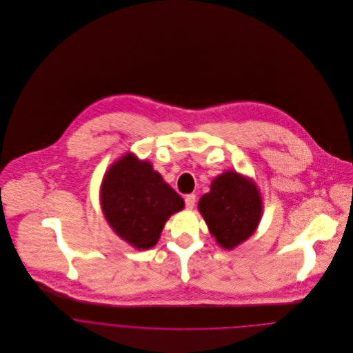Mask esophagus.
<instances>
[{
	"label": "esophagus",
	"mask_w": 353,
	"mask_h": 353,
	"mask_svg": "<svg viewBox=\"0 0 353 353\" xmlns=\"http://www.w3.org/2000/svg\"><path fill=\"white\" fill-rule=\"evenodd\" d=\"M195 195L194 194H188V195H185V198H184V202H185V208L187 209H192L194 208V205H195Z\"/></svg>",
	"instance_id": "1"
}]
</instances>
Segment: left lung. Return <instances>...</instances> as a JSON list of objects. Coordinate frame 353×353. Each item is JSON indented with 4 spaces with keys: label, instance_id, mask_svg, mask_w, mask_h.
<instances>
[{
    "label": "left lung",
    "instance_id": "obj_1",
    "mask_svg": "<svg viewBox=\"0 0 353 353\" xmlns=\"http://www.w3.org/2000/svg\"><path fill=\"white\" fill-rule=\"evenodd\" d=\"M198 209L220 247H237L256 230L262 216V199L256 185L236 172H225L202 195Z\"/></svg>",
    "mask_w": 353,
    "mask_h": 353
}]
</instances>
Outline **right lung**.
Segmentation results:
<instances>
[{"label": "right lung", "mask_w": 353, "mask_h": 353, "mask_svg": "<svg viewBox=\"0 0 353 353\" xmlns=\"http://www.w3.org/2000/svg\"><path fill=\"white\" fill-rule=\"evenodd\" d=\"M101 206L114 232L136 247H154L170 214L184 208L183 198L147 161L128 154L106 172Z\"/></svg>", "instance_id": "1"}]
</instances>
